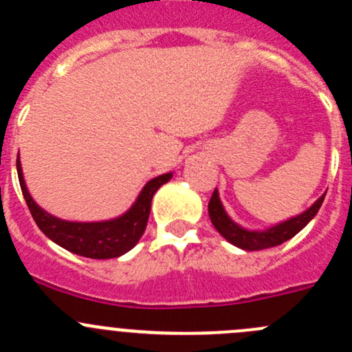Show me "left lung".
Wrapping results in <instances>:
<instances>
[{"label":"left lung","mask_w":352,"mask_h":352,"mask_svg":"<svg viewBox=\"0 0 352 352\" xmlns=\"http://www.w3.org/2000/svg\"><path fill=\"white\" fill-rule=\"evenodd\" d=\"M324 197L325 194L322 197H318L317 201H315L307 211L301 212V214L286 219V221L271 226V228L267 230H247L243 228V226L236 225V223L230 218L228 212L225 211V208H223L221 201H219V194L216 189L208 204V211L214 228L218 230V232L221 233L223 239L228 240L230 243L248 252L264 250V248L285 243L286 240L293 239L298 232H301V230L315 218V214H317L318 209H320L322 202H324Z\"/></svg>","instance_id":"left-lung-1"}]
</instances>
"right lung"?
Returning a JSON list of instances; mask_svg holds the SVG:
<instances>
[{
  "label": "right lung",
  "instance_id": "right-lung-1",
  "mask_svg": "<svg viewBox=\"0 0 352 352\" xmlns=\"http://www.w3.org/2000/svg\"><path fill=\"white\" fill-rule=\"evenodd\" d=\"M16 170H19L22 194L27 201L28 209H30L32 218L35 219L41 232L52 242L58 243L59 247L88 258L120 257L140 242L144 230H146L148 218H150L151 199L163 184L172 179V172L151 179L143 187L134 204L119 218L107 219V221L80 223L66 221V219L56 218V216L44 211L28 194L20 160H16Z\"/></svg>",
  "mask_w": 352,
  "mask_h": 352
}]
</instances>
